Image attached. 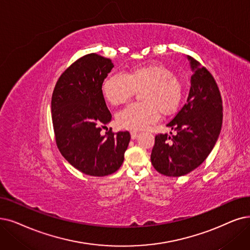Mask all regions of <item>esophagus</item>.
<instances>
[{"mask_svg": "<svg viewBox=\"0 0 250 250\" xmlns=\"http://www.w3.org/2000/svg\"><path fill=\"white\" fill-rule=\"evenodd\" d=\"M137 137H138V133L137 132H134V131L131 132V138L132 139H136Z\"/></svg>", "mask_w": 250, "mask_h": 250, "instance_id": "1", "label": "esophagus"}]
</instances>
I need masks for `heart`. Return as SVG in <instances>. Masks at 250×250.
I'll return each mask as SVG.
<instances>
[{"label":"heart","instance_id":"b5f03b06","mask_svg":"<svg viewBox=\"0 0 250 250\" xmlns=\"http://www.w3.org/2000/svg\"><path fill=\"white\" fill-rule=\"evenodd\" d=\"M144 103H133L117 114L120 127L139 131L155 123L159 113L174 114L183 101V84L172 69L162 63H149L132 67L126 75L113 73L103 83L102 90L106 101L120 104L141 90Z\"/></svg>","mask_w":250,"mask_h":250}]
</instances>
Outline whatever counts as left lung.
Returning <instances> with one entry per match:
<instances>
[{"label":"left lung","mask_w":250,"mask_h":250,"mask_svg":"<svg viewBox=\"0 0 250 250\" xmlns=\"http://www.w3.org/2000/svg\"><path fill=\"white\" fill-rule=\"evenodd\" d=\"M187 104L167 124L175 134L155 137L151 161L166 176H182L200 166L210 154L223 124V101L213 76L195 58Z\"/></svg>","instance_id":"1"}]
</instances>
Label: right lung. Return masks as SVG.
I'll return each mask as SVG.
<instances>
[{"instance_id":"obj_1","label":"right lung","mask_w":250,"mask_h":250,"mask_svg":"<svg viewBox=\"0 0 250 250\" xmlns=\"http://www.w3.org/2000/svg\"><path fill=\"white\" fill-rule=\"evenodd\" d=\"M113 67L111 59L86 54L62 74L52 94V123L59 152L79 171L91 176L116 172L130 142L128 131L115 133L111 128L104 135L101 133L112 119L102 86Z\"/></svg>"}]
</instances>
